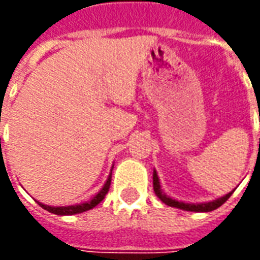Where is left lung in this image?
I'll return each mask as SVG.
<instances>
[{"mask_svg": "<svg viewBox=\"0 0 260 260\" xmlns=\"http://www.w3.org/2000/svg\"><path fill=\"white\" fill-rule=\"evenodd\" d=\"M153 188H154L156 195L160 198V201L164 202L166 205H169L171 207H178V209H182V210H188V212H212L214 209L221 206L224 202L227 201L230 196H231V193L234 192H230L227 195L221 196V198H218L216 201L207 202V203H184V202H178L175 201V199H171L167 195H164L163 192H161V188H160V181H158L157 173L156 171L153 173Z\"/></svg>", "mask_w": 260, "mask_h": 260, "instance_id": "8db88e82", "label": "left lung"}]
</instances>
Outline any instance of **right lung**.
Returning a JSON list of instances; mask_svg holds the SVG:
<instances>
[{
  "label": "right lung",
  "instance_id": "add662e5",
  "mask_svg": "<svg viewBox=\"0 0 260 260\" xmlns=\"http://www.w3.org/2000/svg\"><path fill=\"white\" fill-rule=\"evenodd\" d=\"M110 185H111V174L108 175L107 181H106V184L103 186L100 192L97 193L90 202H85V203H80V205H74V206H47V205H44V203H40V202H37L40 206L44 209V210H47L50 213H54V214H58V216H68V214H78V213H83L86 210H90L94 206H97L100 202L104 199V196L110 189Z\"/></svg>",
  "mask_w": 260,
  "mask_h": 260
}]
</instances>
